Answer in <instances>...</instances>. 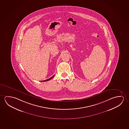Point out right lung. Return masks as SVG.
Here are the masks:
<instances>
[{
    "instance_id": "1",
    "label": "right lung",
    "mask_w": 129,
    "mask_h": 129,
    "mask_svg": "<svg viewBox=\"0 0 129 129\" xmlns=\"http://www.w3.org/2000/svg\"><path fill=\"white\" fill-rule=\"evenodd\" d=\"M54 76H52V77H51V78H49V79H47V80H44V81H41V82H46V81H49V80H51V79L52 78H53V77H54Z\"/></svg>"
}]
</instances>
